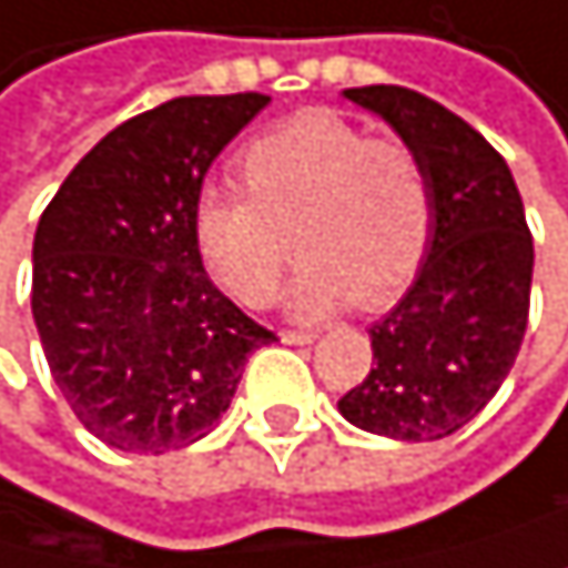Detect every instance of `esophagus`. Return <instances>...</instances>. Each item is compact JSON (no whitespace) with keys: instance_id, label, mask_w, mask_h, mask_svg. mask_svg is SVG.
Masks as SVG:
<instances>
[{"instance_id":"34e87169","label":"esophagus","mask_w":568,"mask_h":568,"mask_svg":"<svg viewBox=\"0 0 568 568\" xmlns=\"http://www.w3.org/2000/svg\"><path fill=\"white\" fill-rule=\"evenodd\" d=\"M317 335L314 332H282V342L286 345H311Z\"/></svg>"}]
</instances>
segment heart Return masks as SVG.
<instances>
[{"label":"heart","mask_w":568,"mask_h":568,"mask_svg":"<svg viewBox=\"0 0 568 568\" xmlns=\"http://www.w3.org/2000/svg\"><path fill=\"white\" fill-rule=\"evenodd\" d=\"M241 170L247 195L209 184L191 212L205 268L241 303L261 307L278 293L290 223L303 254L290 311L303 321L353 300L384 307L423 265L433 195L412 145L373 139L332 111H303L257 135Z\"/></svg>","instance_id":"1"}]
</instances>
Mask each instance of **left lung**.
<instances>
[{
  "mask_svg": "<svg viewBox=\"0 0 568 568\" xmlns=\"http://www.w3.org/2000/svg\"><path fill=\"white\" fill-rule=\"evenodd\" d=\"M342 97L423 160L433 230L408 293L369 327L373 366L338 412L402 444L444 439L493 402L520 353L535 272L524 202L506 160L444 104L405 87Z\"/></svg>",
  "mask_w": 568,
  "mask_h": 568,
  "instance_id": "obj_1",
  "label": "left lung"
}]
</instances>
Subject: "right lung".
<instances>
[{
	"instance_id": "1",
	"label": "right lung",
	"mask_w": 568,
	"mask_h": 568,
	"mask_svg": "<svg viewBox=\"0 0 568 568\" xmlns=\"http://www.w3.org/2000/svg\"><path fill=\"white\" fill-rule=\"evenodd\" d=\"M265 93L178 97L108 132L33 233L30 311L54 387L97 439L166 454L230 408L244 363L275 342L212 286L191 212L212 160Z\"/></svg>"
}]
</instances>
